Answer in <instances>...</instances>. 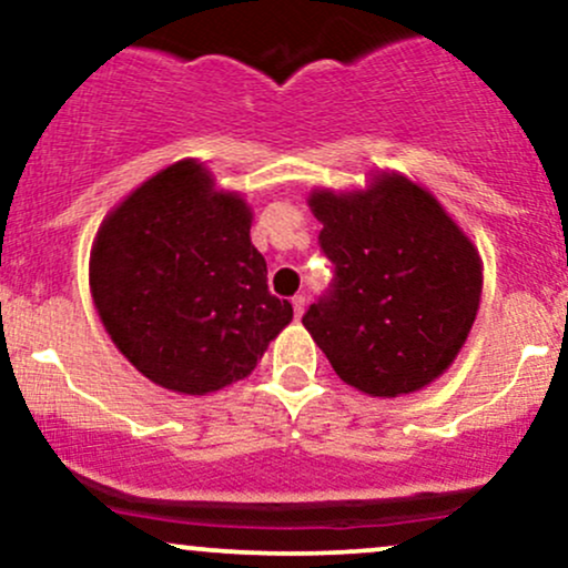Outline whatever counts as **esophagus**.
I'll return each instance as SVG.
<instances>
[{
  "mask_svg": "<svg viewBox=\"0 0 568 568\" xmlns=\"http://www.w3.org/2000/svg\"><path fill=\"white\" fill-rule=\"evenodd\" d=\"M291 304H293V315L302 317L304 310H306V298H304V296H293Z\"/></svg>",
  "mask_w": 568,
  "mask_h": 568,
  "instance_id": "1",
  "label": "esophagus"
}]
</instances>
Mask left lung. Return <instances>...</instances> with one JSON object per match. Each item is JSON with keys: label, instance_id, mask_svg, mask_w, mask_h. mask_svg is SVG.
I'll list each match as a JSON object with an SVG mask.
<instances>
[{"label": "left lung", "instance_id": "obj_1", "mask_svg": "<svg viewBox=\"0 0 568 568\" xmlns=\"http://www.w3.org/2000/svg\"><path fill=\"white\" fill-rule=\"evenodd\" d=\"M306 205L336 283L304 328L357 393L393 400L425 389L452 368L478 315L484 262L470 234L397 171H371L366 186L344 192L317 186Z\"/></svg>", "mask_w": 568, "mask_h": 568}]
</instances>
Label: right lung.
Segmentation results:
<instances>
[{
	"mask_svg": "<svg viewBox=\"0 0 568 568\" xmlns=\"http://www.w3.org/2000/svg\"><path fill=\"white\" fill-rule=\"evenodd\" d=\"M253 211L200 160L162 168L120 200L90 247V296L114 347L179 395L245 379L293 306L266 288Z\"/></svg>",
	"mask_w": 568,
	"mask_h": 568,
	"instance_id": "1",
	"label": "right lung"
}]
</instances>
